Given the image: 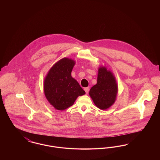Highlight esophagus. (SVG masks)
<instances>
[{"instance_id": "obj_1", "label": "esophagus", "mask_w": 160, "mask_h": 160, "mask_svg": "<svg viewBox=\"0 0 160 160\" xmlns=\"http://www.w3.org/2000/svg\"><path fill=\"white\" fill-rule=\"evenodd\" d=\"M84 91L86 92V93L88 94V92H89V87L85 88H84Z\"/></svg>"}]
</instances>
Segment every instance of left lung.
<instances>
[{
	"mask_svg": "<svg viewBox=\"0 0 160 160\" xmlns=\"http://www.w3.org/2000/svg\"><path fill=\"white\" fill-rule=\"evenodd\" d=\"M118 86L113 72L105 66L99 67L97 83L90 89L89 95L95 105L101 110H106L115 102Z\"/></svg>",
	"mask_w": 160,
	"mask_h": 160,
	"instance_id": "obj_1",
	"label": "left lung"
}]
</instances>
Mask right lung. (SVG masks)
Returning a JSON list of instances; mask_svg holds the SVG:
<instances>
[{"label": "right lung", "instance_id": "right-lung-1", "mask_svg": "<svg viewBox=\"0 0 160 160\" xmlns=\"http://www.w3.org/2000/svg\"><path fill=\"white\" fill-rule=\"evenodd\" d=\"M75 64L73 59L64 58L54 64L44 78L46 98L56 110L62 111L68 108L74 104L78 97L86 93L71 76Z\"/></svg>", "mask_w": 160, "mask_h": 160}]
</instances>
